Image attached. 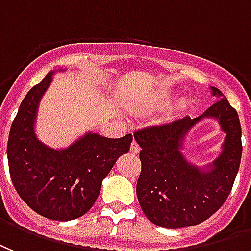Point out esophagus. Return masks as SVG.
I'll list each match as a JSON object with an SVG mask.
<instances>
[{"label":"esophagus","mask_w":251,"mask_h":251,"mask_svg":"<svg viewBox=\"0 0 251 251\" xmlns=\"http://www.w3.org/2000/svg\"><path fill=\"white\" fill-rule=\"evenodd\" d=\"M139 151H140V147H139V144L133 140L132 144H131V152L132 153H139Z\"/></svg>","instance_id":"esophagus-1"}]
</instances>
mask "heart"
<instances>
[{
	"label": "heart",
	"mask_w": 251,
	"mask_h": 251,
	"mask_svg": "<svg viewBox=\"0 0 251 251\" xmlns=\"http://www.w3.org/2000/svg\"><path fill=\"white\" fill-rule=\"evenodd\" d=\"M168 103H170V96L168 95H160V96H158V98L153 100L152 104L150 107L164 108L166 105H168Z\"/></svg>",
	"instance_id": "obj_1"
}]
</instances>
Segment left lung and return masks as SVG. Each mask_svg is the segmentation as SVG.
I'll list each match as a JSON object with an SVG mask.
<instances>
[{"label":"left lung","mask_w":251,"mask_h":251,"mask_svg":"<svg viewBox=\"0 0 251 251\" xmlns=\"http://www.w3.org/2000/svg\"><path fill=\"white\" fill-rule=\"evenodd\" d=\"M217 101L195 119L138 129L142 173L136 184L140 207L160 227L194 226L218 211L233 188L242 156L241 123L237 111L218 88L211 87ZM204 117L217 118L226 138L223 153L203 172L188 164L180 152L185 133Z\"/></svg>","instance_id":"left-lung-1"}]
</instances>
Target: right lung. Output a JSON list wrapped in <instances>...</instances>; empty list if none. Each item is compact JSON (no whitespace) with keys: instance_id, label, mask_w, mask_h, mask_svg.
Returning a JSON list of instances; mask_svg holds the SVG:
<instances>
[{"instance_id":"obj_1","label":"right lung","mask_w":251,"mask_h":251,"mask_svg":"<svg viewBox=\"0 0 251 251\" xmlns=\"http://www.w3.org/2000/svg\"><path fill=\"white\" fill-rule=\"evenodd\" d=\"M50 81L52 72L18 108L8 139L9 171L18 195L33 211L53 221H72L96 202L103 179L129 151L132 135L109 139L89 132L65 150L47 147L34 133V120Z\"/></svg>"}]
</instances>
